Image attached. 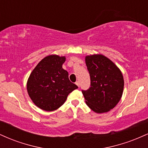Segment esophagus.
<instances>
[{
	"mask_svg": "<svg viewBox=\"0 0 148 148\" xmlns=\"http://www.w3.org/2000/svg\"><path fill=\"white\" fill-rule=\"evenodd\" d=\"M76 86H78V87H79V88L80 87V82H79V81H76Z\"/></svg>",
	"mask_w": 148,
	"mask_h": 148,
	"instance_id": "34e87169",
	"label": "esophagus"
}]
</instances>
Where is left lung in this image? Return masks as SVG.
I'll return each instance as SVG.
<instances>
[{
	"label": "left lung",
	"mask_w": 148,
	"mask_h": 148,
	"mask_svg": "<svg viewBox=\"0 0 148 148\" xmlns=\"http://www.w3.org/2000/svg\"><path fill=\"white\" fill-rule=\"evenodd\" d=\"M86 64L90 76V87L82 90L86 104L95 113L109 111L123 95V74L110 59L101 54L86 56Z\"/></svg>",
	"instance_id": "obj_1"
}]
</instances>
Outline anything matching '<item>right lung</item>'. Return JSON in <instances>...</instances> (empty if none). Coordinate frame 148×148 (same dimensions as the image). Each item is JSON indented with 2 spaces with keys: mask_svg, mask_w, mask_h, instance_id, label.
<instances>
[{
  "mask_svg": "<svg viewBox=\"0 0 148 148\" xmlns=\"http://www.w3.org/2000/svg\"><path fill=\"white\" fill-rule=\"evenodd\" d=\"M65 57L51 55L37 64L28 79V95L37 107L53 111L62 106L67 96L78 86L69 79L62 69Z\"/></svg>",
  "mask_w": 148,
  "mask_h": 148,
  "instance_id": "obj_1",
  "label": "right lung"
}]
</instances>
